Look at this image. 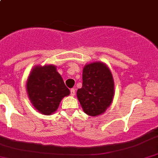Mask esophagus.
I'll return each instance as SVG.
<instances>
[{"instance_id": "esophagus-1", "label": "esophagus", "mask_w": 158, "mask_h": 158, "mask_svg": "<svg viewBox=\"0 0 158 158\" xmlns=\"http://www.w3.org/2000/svg\"><path fill=\"white\" fill-rule=\"evenodd\" d=\"M75 95V89H70V95L73 96Z\"/></svg>"}]
</instances>
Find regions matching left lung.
<instances>
[{
	"label": "left lung",
	"instance_id": "obj_1",
	"mask_svg": "<svg viewBox=\"0 0 158 158\" xmlns=\"http://www.w3.org/2000/svg\"><path fill=\"white\" fill-rule=\"evenodd\" d=\"M82 80V88L77 90V96L84 112L92 117L103 114L114 95V82L109 67L101 62L85 65Z\"/></svg>",
	"mask_w": 158,
	"mask_h": 158
}]
</instances>
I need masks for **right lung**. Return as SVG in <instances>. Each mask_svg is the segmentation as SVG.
<instances>
[{"mask_svg":"<svg viewBox=\"0 0 158 158\" xmlns=\"http://www.w3.org/2000/svg\"><path fill=\"white\" fill-rule=\"evenodd\" d=\"M27 91L34 108L44 115L56 111L63 98L70 93L53 65L33 68L27 79Z\"/></svg>","mask_w":158,"mask_h":158,"instance_id":"obj_1","label":"right lung"}]
</instances>
